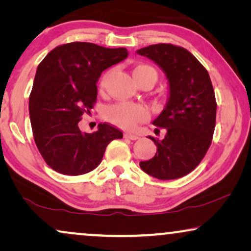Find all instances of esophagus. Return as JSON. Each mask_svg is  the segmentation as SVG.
Segmentation results:
<instances>
[{"mask_svg": "<svg viewBox=\"0 0 251 251\" xmlns=\"http://www.w3.org/2000/svg\"><path fill=\"white\" fill-rule=\"evenodd\" d=\"M125 138L130 139V140H137L139 137L137 135H133V133H125Z\"/></svg>", "mask_w": 251, "mask_h": 251, "instance_id": "esophagus-1", "label": "esophagus"}]
</instances>
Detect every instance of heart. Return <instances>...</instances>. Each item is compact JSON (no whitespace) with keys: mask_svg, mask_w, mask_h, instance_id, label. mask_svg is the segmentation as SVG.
I'll list each match as a JSON object with an SVG mask.
<instances>
[{"mask_svg":"<svg viewBox=\"0 0 251 251\" xmlns=\"http://www.w3.org/2000/svg\"><path fill=\"white\" fill-rule=\"evenodd\" d=\"M109 73H105L100 78V88H102L107 81ZM133 78L138 82L142 78H149L155 83L157 78V73L153 67L149 65H139L132 72ZM105 116L113 125L120 126L122 129L131 130L140 122L146 121L149 118V112L145 107L140 105L129 104V102H119L106 108Z\"/></svg>","mask_w":251,"mask_h":251,"instance_id":"1","label":"heart"}]
</instances>
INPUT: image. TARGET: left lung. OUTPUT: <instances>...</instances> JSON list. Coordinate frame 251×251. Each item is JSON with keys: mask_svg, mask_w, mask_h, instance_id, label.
Segmentation results:
<instances>
[{"mask_svg": "<svg viewBox=\"0 0 251 251\" xmlns=\"http://www.w3.org/2000/svg\"><path fill=\"white\" fill-rule=\"evenodd\" d=\"M153 60L169 82L166 107L153 125L166 130L162 140L150 137L157 150L140 168L161 180L186 176L203 159L216 125L215 92L210 76L190 51L174 44H152L137 50Z\"/></svg>", "mask_w": 251, "mask_h": 251, "instance_id": "left-lung-1", "label": "left lung"}]
</instances>
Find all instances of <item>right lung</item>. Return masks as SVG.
<instances>
[{
	"mask_svg": "<svg viewBox=\"0 0 251 251\" xmlns=\"http://www.w3.org/2000/svg\"><path fill=\"white\" fill-rule=\"evenodd\" d=\"M128 57L126 48L109 49L72 42L54 48L37 66L29 96L34 140L48 166L70 176L87 174L101 162L119 129L99 123L82 132L78 122L97 100V82L105 70Z\"/></svg>",
	"mask_w": 251,
	"mask_h": 251,
	"instance_id": "obj_1",
	"label": "right lung"
}]
</instances>
